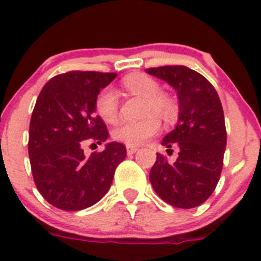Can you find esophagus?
<instances>
[{
    "mask_svg": "<svg viewBox=\"0 0 261 261\" xmlns=\"http://www.w3.org/2000/svg\"><path fill=\"white\" fill-rule=\"evenodd\" d=\"M125 147H126V153H128V155H132V153L137 152V151H138V147H137V146L126 145Z\"/></svg>",
    "mask_w": 261,
    "mask_h": 261,
    "instance_id": "esophagus-1",
    "label": "esophagus"
}]
</instances>
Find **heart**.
<instances>
[{"label": "heart", "mask_w": 261, "mask_h": 261, "mask_svg": "<svg viewBox=\"0 0 261 261\" xmlns=\"http://www.w3.org/2000/svg\"><path fill=\"white\" fill-rule=\"evenodd\" d=\"M124 88L135 96L145 98L143 119L138 121H123L113 132V137L126 145H142L160 130V120L172 121L178 115V105L169 95L161 92V86L156 79L147 74H129L121 82ZM96 113L103 121L114 124L119 118V98L116 92L106 87L100 92L95 101Z\"/></svg>", "instance_id": "1"}]
</instances>
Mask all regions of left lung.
<instances>
[{"label": "left lung", "instance_id": "left-lung-1", "mask_svg": "<svg viewBox=\"0 0 261 261\" xmlns=\"http://www.w3.org/2000/svg\"><path fill=\"white\" fill-rule=\"evenodd\" d=\"M177 89L179 120L161 145L179 148L174 163L156 153L150 182L159 197L172 206L192 209L214 192L223 168L227 130L222 102L213 84L183 65L146 69Z\"/></svg>", "mask_w": 261, "mask_h": 261}]
</instances>
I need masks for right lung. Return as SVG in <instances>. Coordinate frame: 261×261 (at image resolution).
<instances>
[{"label":"right lung","instance_id":"1","mask_svg":"<svg viewBox=\"0 0 261 261\" xmlns=\"http://www.w3.org/2000/svg\"><path fill=\"white\" fill-rule=\"evenodd\" d=\"M115 73L73 70L49 79L42 88L29 125L28 152L39 193L52 206L76 212L95 205L110 188L116 166L125 159L123 143L84 156L88 142H105L109 130L96 115L100 89Z\"/></svg>","mask_w":261,"mask_h":261}]
</instances>
